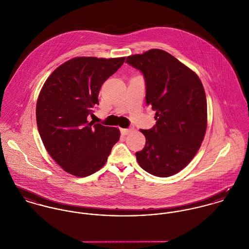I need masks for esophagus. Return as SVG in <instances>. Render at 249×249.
<instances>
[{
    "mask_svg": "<svg viewBox=\"0 0 249 249\" xmlns=\"http://www.w3.org/2000/svg\"><path fill=\"white\" fill-rule=\"evenodd\" d=\"M120 131H121V134L123 136H126V135H128L132 131V129H120Z\"/></svg>",
    "mask_w": 249,
    "mask_h": 249,
    "instance_id": "1",
    "label": "esophagus"
}]
</instances>
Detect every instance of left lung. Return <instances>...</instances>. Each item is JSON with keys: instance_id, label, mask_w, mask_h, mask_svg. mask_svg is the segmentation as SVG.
<instances>
[{"instance_id": "1", "label": "left lung", "mask_w": 249, "mask_h": 249, "mask_svg": "<svg viewBox=\"0 0 249 249\" xmlns=\"http://www.w3.org/2000/svg\"><path fill=\"white\" fill-rule=\"evenodd\" d=\"M126 62L143 73L146 103L156 111V126L140 130L146 144L136 153L138 164L153 176L171 177L190 163L205 136L204 88L195 71L162 50L128 56Z\"/></svg>"}]
</instances>
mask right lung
I'll return each mask as SVG.
<instances>
[{
	"label": "right lung",
	"mask_w": 249,
	"mask_h": 249,
	"mask_svg": "<svg viewBox=\"0 0 249 249\" xmlns=\"http://www.w3.org/2000/svg\"><path fill=\"white\" fill-rule=\"evenodd\" d=\"M126 57H74L55 69L36 104L37 127L49 155L67 173L84 178L105 165L119 140L115 127L89 122L102 84Z\"/></svg>",
	"instance_id": "obj_1"
}]
</instances>
